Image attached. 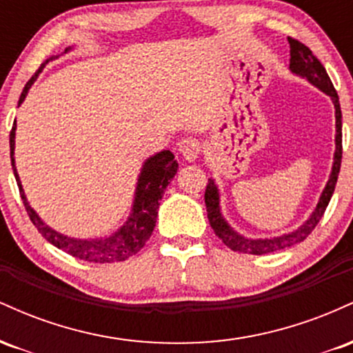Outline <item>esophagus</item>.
Instances as JSON below:
<instances>
[{
    "label": "esophagus",
    "mask_w": 353,
    "mask_h": 353,
    "mask_svg": "<svg viewBox=\"0 0 353 353\" xmlns=\"http://www.w3.org/2000/svg\"><path fill=\"white\" fill-rule=\"evenodd\" d=\"M177 149H179V154L184 157L185 161H196L197 156L201 152V143L194 137H184L179 144H177Z\"/></svg>",
    "instance_id": "1"
}]
</instances>
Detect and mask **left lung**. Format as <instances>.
<instances>
[{
	"mask_svg": "<svg viewBox=\"0 0 353 353\" xmlns=\"http://www.w3.org/2000/svg\"><path fill=\"white\" fill-rule=\"evenodd\" d=\"M290 44V71L295 72V74L302 76V78H307L314 86L322 89L325 94H329L332 101H334L335 106V125H337V136H335V144H337V149H335V157H334V165H332V174L330 179L327 182L325 189H323L322 196H320V201L315 208L312 216L307 219L305 224L301 225L294 232L285 234V236L281 237H272V239H245L239 236L237 232H234L232 229L229 228L228 222L224 221L221 214V208H219V190L214 184L212 179H209L208 185H205V208H208V217L210 228L214 229L216 236L224 242L229 249L236 250V252L242 254H252V255H264L270 252H277V250L287 249V247H292L299 242L305 241L309 237V234L315 229V225L319 224L320 219L323 217V212H325L327 205H329L332 194H334L335 184H337L339 172H340V164H342V111H340V103H339V94L335 91L334 84L327 74L325 68L322 66V63L312 54V51L305 44L297 41L294 38H287Z\"/></svg>",
	"mask_w": 353,
	"mask_h": 353,
	"instance_id": "1",
	"label": "left lung"
}]
</instances>
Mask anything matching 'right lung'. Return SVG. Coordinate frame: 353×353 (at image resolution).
<instances>
[{
	"instance_id": "1",
	"label": "right lung",
	"mask_w": 353,
	"mask_h": 353,
	"mask_svg": "<svg viewBox=\"0 0 353 353\" xmlns=\"http://www.w3.org/2000/svg\"><path fill=\"white\" fill-rule=\"evenodd\" d=\"M48 63V61H46ZM44 66V64H43ZM43 66L31 76L24 86L21 96H19V104L26 98L28 89L38 78L41 72ZM14 131H16V121L13 124V129L10 132V149H11V165H13V172L18 182L19 194L26 209L28 216H30L31 222L34 228L41 232V236L51 242L52 245L58 249L64 250L66 254L72 255V257L81 259L86 262H96V264H111V262L125 261L128 257L139 252L145 245V242L151 237L154 225H156L157 219V209H159V201L163 199V194L169 182L177 172V161H174V154L171 151H163L156 156L149 157L143 165L141 171L139 181H137L136 188V197L134 205H132V212L129 216L128 222L121 228L114 236L106 239H91V241H81V239H71L63 236V234L56 232L48 228L46 224L38 217V214L31 209L28 204L26 196H24L21 182H19L18 172L14 168Z\"/></svg>"
}]
</instances>
